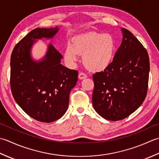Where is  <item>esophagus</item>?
I'll use <instances>...</instances> for the list:
<instances>
[{"label":"esophagus","mask_w":159,"mask_h":159,"mask_svg":"<svg viewBox=\"0 0 159 159\" xmlns=\"http://www.w3.org/2000/svg\"><path fill=\"white\" fill-rule=\"evenodd\" d=\"M78 77L80 80H84L87 77V75L86 74H85L84 73H79V75H78Z\"/></svg>","instance_id":"1"}]
</instances>
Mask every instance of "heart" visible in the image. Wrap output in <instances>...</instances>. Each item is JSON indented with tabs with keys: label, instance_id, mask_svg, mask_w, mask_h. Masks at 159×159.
Wrapping results in <instances>:
<instances>
[{
	"label": "heart",
	"instance_id": "heart-1",
	"mask_svg": "<svg viewBox=\"0 0 159 159\" xmlns=\"http://www.w3.org/2000/svg\"><path fill=\"white\" fill-rule=\"evenodd\" d=\"M116 49L115 39L110 34L86 33L76 35L72 44H68L64 50V59L73 66L83 55V62L90 70L99 72L112 64Z\"/></svg>",
	"mask_w": 159,
	"mask_h": 159
}]
</instances>
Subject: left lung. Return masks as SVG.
Instances as JSON below:
<instances>
[{"instance_id":"1","label":"left lung","mask_w":159,"mask_h":159,"mask_svg":"<svg viewBox=\"0 0 159 159\" xmlns=\"http://www.w3.org/2000/svg\"><path fill=\"white\" fill-rule=\"evenodd\" d=\"M123 40L112 64L94 74L93 106L107 120L119 121L137 110L145 99L150 60L143 45L130 31L121 28Z\"/></svg>"}]
</instances>
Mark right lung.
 Wrapping results in <instances>:
<instances>
[{
    "mask_svg": "<svg viewBox=\"0 0 159 159\" xmlns=\"http://www.w3.org/2000/svg\"><path fill=\"white\" fill-rule=\"evenodd\" d=\"M58 31L57 27L35 29L16 45L11 56L13 97L29 116L41 122H53L65 114L70 92L78 79L77 70L61 64L63 57L53 45H48L41 60L31 57L35 41L53 38Z\"/></svg>",
    "mask_w": 159,
    "mask_h": 159,
    "instance_id": "obj_1",
    "label": "right lung"
}]
</instances>
